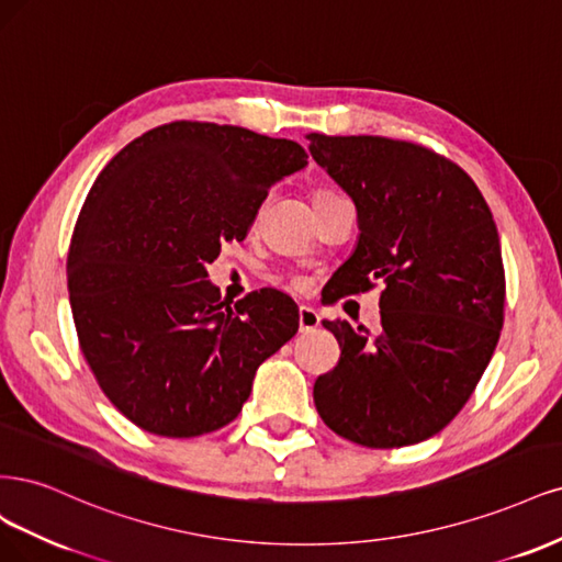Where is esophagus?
Returning <instances> with one entry per match:
<instances>
[{"instance_id":"1","label":"esophagus","mask_w":562,"mask_h":562,"mask_svg":"<svg viewBox=\"0 0 562 562\" xmlns=\"http://www.w3.org/2000/svg\"><path fill=\"white\" fill-rule=\"evenodd\" d=\"M299 327H301L303 334L315 331L319 327V315H317L315 307H311V305L299 307Z\"/></svg>"}]
</instances>
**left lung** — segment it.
Instances as JSON below:
<instances>
[{"label":"left lung","instance_id":"obj_1","mask_svg":"<svg viewBox=\"0 0 562 562\" xmlns=\"http://www.w3.org/2000/svg\"><path fill=\"white\" fill-rule=\"evenodd\" d=\"M307 139L357 207V245L329 301L385 286L375 336L346 319L322 322L340 359L317 378V413L359 446L420 443L460 413L499 340L506 289L493 212L472 177L418 144Z\"/></svg>","mask_w":562,"mask_h":562}]
</instances>
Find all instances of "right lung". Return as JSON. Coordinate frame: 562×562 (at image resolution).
<instances>
[{"label":"right lung","mask_w":562,"mask_h":562,"mask_svg":"<svg viewBox=\"0 0 562 562\" xmlns=\"http://www.w3.org/2000/svg\"><path fill=\"white\" fill-rule=\"evenodd\" d=\"M305 166L292 139L175 121L95 179L69 245V303L90 371L137 427L189 439L228 425L257 369L299 331L296 303L276 289L224 307L207 263Z\"/></svg>","instance_id":"1"}]
</instances>
